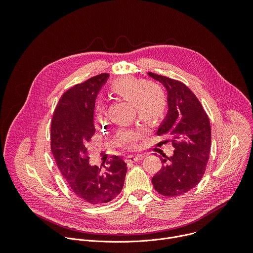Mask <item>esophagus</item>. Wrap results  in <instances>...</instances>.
<instances>
[{
  "instance_id": "1",
  "label": "esophagus",
  "mask_w": 253,
  "mask_h": 253,
  "mask_svg": "<svg viewBox=\"0 0 253 253\" xmlns=\"http://www.w3.org/2000/svg\"><path fill=\"white\" fill-rule=\"evenodd\" d=\"M143 158H144L143 154H134V155H128L127 156V160L131 161V162H137V161H139Z\"/></svg>"
}]
</instances>
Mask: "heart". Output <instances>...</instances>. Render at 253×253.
<instances>
[{
    "instance_id": "1",
    "label": "heart",
    "mask_w": 253,
    "mask_h": 253,
    "mask_svg": "<svg viewBox=\"0 0 253 253\" xmlns=\"http://www.w3.org/2000/svg\"><path fill=\"white\" fill-rule=\"evenodd\" d=\"M113 89L116 93L132 102L137 107L139 117L147 122L159 120L166 109V100L162 92L153 89V85L144 79L129 77L115 83ZM138 130H127L121 133V140L131 146L139 138Z\"/></svg>"
}]
</instances>
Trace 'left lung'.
Instances as JSON below:
<instances>
[{
  "label": "left lung",
  "instance_id": "obj_1",
  "mask_svg": "<svg viewBox=\"0 0 253 253\" xmlns=\"http://www.w3.org/2000/svg\"><path fill=\"white\" fill-rule=\"evenodd\" d=\"M167 91L168 113L157 135L168 134L175 148L161 158L162 167L153 176L154 189L173 197L194 188L204 175L211 147V128L206 112L194 93L182 82L148 72Z\"/></svg>",
  "mask_w": 253,
  "mask_h": 253
}]
</instances>
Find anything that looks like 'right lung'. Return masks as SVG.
<instances>
[{"instance_id": "right-lung-1", "label": "right lung", "mask_w": 253, "mask_h": 253, "mask_svg": "<svg viewBox=\"0 0 253 253\" xmlns=\"http://www.w3.org/2000/svg\"><path fill=\"white\" fill-rule=\"evenodd\" d=\"M109 75L103 73L66 91L52 118L51 150L69 186L90 204L107 203L122 190L127 164L113 156L104 168L89 164L87 144L94 135L96 97Z\"/></svg>"}]
</instances>
